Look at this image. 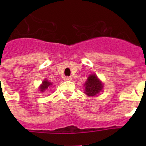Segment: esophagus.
Here are the masks:
<instances>
[{"mask_svg":"<svg viewBox=\"0 0 146 146\" xmlns=\"http://www.w3.org/2000/svg\"><path fill=\"white\" fill-rule=\"evenodd\" d=\"M65 80H72V77H71V76H67V77L65 78Z\"/></svg>","mask_w":146,"mask_h":146,"instance_id":"esophagus-1","label":"esophagus"}]
</instances>
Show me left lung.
Listing matches in <instances>:
<instances>
[{
	"label": "left lung",
	"instance_id": "left-lung-1",
	"mask_svg": "<svg viewBox=\"0 0 146 146\" xmlns=\"http://www.w3.org/2000/svg\"><path fill=\"white\" fill-rule=\"evenodd\" d=\"M85 94L88 96H96L102 89V84L96 75L92 74L85 82Z\"/></svg>",
	"mask_w": 146,
	"mask_h": 146
}]
</instances>
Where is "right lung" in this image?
<instances>
[{
    "label": "right lung",
    "instance_id": "obj_1",
    "mask_svg": "<svg viewBox=\"0 0 146 146\" xmlns=\"http://www.w3.org/2000/svg\"><path fill=\"white\" fill-rule=\"evenodd\" d=\"M52 85V84L50 82H48L47 80H44L43 82H42V84L40 86V91H42V92H44V91L45 90H46L47 88H48V87H50L51 85Z\"/></svg>",
    "mask_w": 146,
    "mask_h": 146
}]
</instances>
